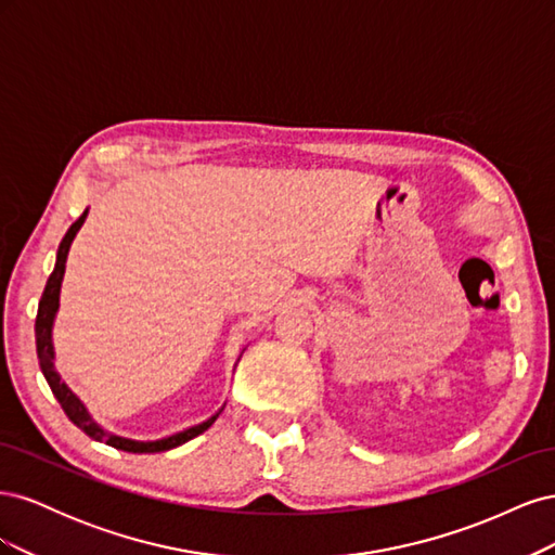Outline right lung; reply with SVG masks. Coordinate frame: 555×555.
Returning <instances> with one entry per match:
<instances>
[{"mask_svg":"<svg viewBox=\"0 0 555 555\" xmlns=\"http://www.w3.org/2000/svg\"><path fill=\"white\" fill-rule=\"evenodd\" d=\"M88 220V208L86 212H82L78 220L69 227V231L64 233V238L57 247V259H55V268L53 273H50L48 282H46V289L41 294V300H39V312H37V324H35V333H37V354H39V365H41V373L48 382L50 389H53L57 402L62 405L64 414L72 418V422L86 433L90 435L92 440L96 442H104L108 447H115L120 451H129V453H157V451H169V449H176L184 442H190L192 438H196V435H201L204 430H208L215 418L222 414L224 405L217 410L210 418H206V422H201L196 426H190V428H182L178 433H171L166 435V438H159V440H131V438H122V435H115L111 430H106L102 424L94 422V416L90 414V410L86 408V402H82L69 386H66L60 377V373L55 371V345H53V326H55V317H57V310H60V289H62V280H64V271H66V257H69V249H72V243L76 238V233L80 231V227L86 224ZM243 354V351H241ZM241 361V357H238ZM236 361V363H238Z\"/></svg>","mask_w":555,"mask_h":555,"instance_id":"right-lung-1","label":"right lung"}]
</instances>
